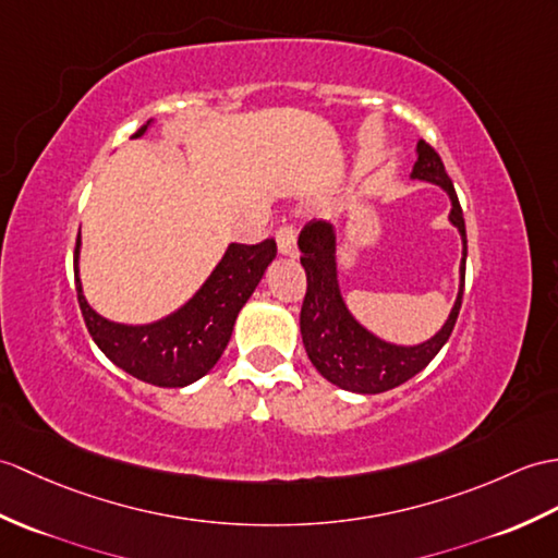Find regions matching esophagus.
<instances>
[{
    "label": "esophagus",
    "mask_w": 558,
    "mask_h": 558,
    "mask_svg": "<svg viewBox=\"0 0 558 558\" xmlns=\"http://www.w3.org/2000/svg\"><path fill=\"white\" fill-rule=\"evenodd\" d=\"M278 252L284 256H296V228L292 223H282L276 232Z\"/></svg>",
    "instance_id": "1"
}]
</instances>
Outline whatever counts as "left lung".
Returning <instances> with one entry per match:
<instances>
[{
  "label": "left lung",
  "mask_w": 558,
  "mask_h": 558,
  "mask_svg": "<svg viewBox=\"0 0 558 558\" xmlns=\"http://www.w3.org/2000/svg\"><path fill=\"white\" fill-rule=\"evenodd\" d=\"M411 178L427 180V183L447 190L451 197L449 220L459 228L463 240L461 290L447 323L433 340L418 347H397L378 340L366 328H361L347 311L338 288L332 228L323 220H311L300 232L302 266L306 270V294L300 314L302 340L311 364L316 366L323 378L349 392L380 395L407 383L430 364L457 326L465 284V254H469L457 190L451 185V178L447 175L445 163L435 147L423 140L418 142V161L413 166Z\"/></svg>",
  "instance_id": "left-lung-1"
}]
</instances>
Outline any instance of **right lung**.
<instances>
[{
    "mask_svg": "<svg viewBox=\"0 0 558 558\" xmlns=\"http://www.w3.org/2000/svg\"><path fill=\"white\" fill-rule=\"evenodd\" d=\"M147 131L142 125L133 137ZM75 240V292L87 332L116 366L133 378L159 387H185L209 373L230 342L240 308L247 304L268 264L276 258V240L256 244L232 242L214 274L192 300L151 326H121L89 308L77 278Z\"/></svg>",
    "mask_w": 558,
    "mask_h": 558,
    "instance_id": "obj_1",
    "label": "right lung"
}]
</instances>
